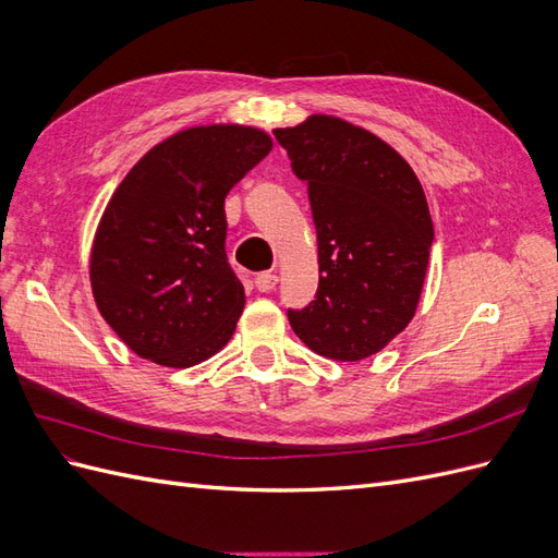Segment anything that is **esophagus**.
<instances>
[{"label":"esophagus","instance_id":"34e87169","mask_svg":"<svg viewBox=\"0 0 558 558\" xmlns=\"http://www.w3.org/2000/svg\"><path fill=\"white\" fill-rule=\"evenodd\" d=\"M277 281H279V277L275 272H260V275H256V289L260 293H269L277 286Z\"/></svg>","mask_w":558,"mask_h":558}]
</instances>
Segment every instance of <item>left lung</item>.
Returning <instances> with one entry per match:
<instances>
[{
  "label": "left lung",
  "mask_w": 558,
  "mask_h": 558,
  "mask_svg": "<svg viewBox=\"0 0 558 558\" xmlns=\"http://www.w3.org/2000/svg\"><path fill=\"white\" fill-rule=\"evenodd\" d=\"M307 183L318 242V291L289 310L295 335L318 356H375L408 328L424 289L433 221L424 189L393 146L337 116L312 113L277 128Z\"/></svg>",
  "instance_id": "1"
}]
</instances>
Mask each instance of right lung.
Here are the masks:
<instances>
[{"label": "right lung", "instance_id": "add662e5", "mask_svg": "<svg viewBox=\"0 0 558 558\" xmlns=\"http://www.w3.org/2000/svg\"><path fill=\"white\" fill-rule=\"evenodd\" d=\"M269 150L265 130L195 125L156 144L118 183L95 230L90 286L137 356L191 367L230 342L246 295L226 258L223 202Z\"/></svg>", "mask_w": 558, "mask_h": 558}]
</instances>
